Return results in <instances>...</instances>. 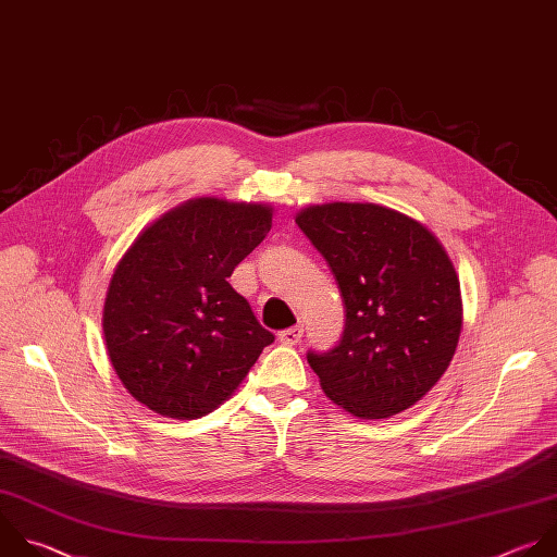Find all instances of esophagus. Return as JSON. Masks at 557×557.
Returning a JSON list of instances; mask_svg holds the SVG:
<instances>
[{
  "label": "esophagus",
  "mask_w": 557,
  "mask_h": 557,
  "mask_svg": "<svg viewBox=\"0 0 557 557\" xmlns=\"http://www.w3.org/2000/svg\"><path fill=\"white\" fill-rule=\"evenodd\" d=\"M301 336H304V327H301V325H293V327L282 330V332L277 334V341H280L282 345H297V343L301 341Z\"/></svg>",
  "instance_id": "34e87169"
}]
</instances>
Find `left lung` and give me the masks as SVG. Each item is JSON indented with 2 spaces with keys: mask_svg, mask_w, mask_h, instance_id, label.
<instances>
[{
  "mask_svg": "<svg viewBox=\"0 0 557 557\" xmlns=\"http://www.w3.org/2000/svg\"><path fill=\"white\" fill-rule=\"evenodd\" d=\"M295 223L345 301L338 345L308 351L323 394L360 420L413 407L444 376L463 325L446 249L416 219L376 203L310 206Z\"/></svg>",
  "mask_w": 557,
  "mask_h": 557,
  "instance_id": "1",
  "label": "left lung"
}]
</instances>
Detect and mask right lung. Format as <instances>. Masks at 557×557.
Wrapping results in <instances>:
<instances>
[{
  "label": "right lung",
  "instance_id": "right-lung-1",
  "mask_svg": "<svg viewBox=\"0 0 557 557\" xmlns=\"http://www.w3.org/2000/svg\"><path fill=\"white\" fill-rule=\"evenodd\" d=\"M271 221V206L201 197L159 216L126 249L107 288L102 332L137 403L163 418H203L275 341L227 282Z\"/></svg>",
  "mask_w": 557,
  "mask_h": 557
}]
</instances>
